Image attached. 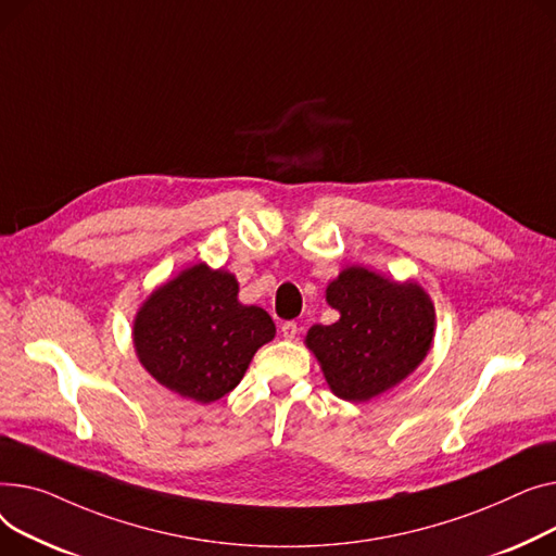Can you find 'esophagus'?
Here are the masks:
<instances>
[{
  "label": "esophagus",
  "instance_id": "esophagus-1",
  "mask_svg": "<svg viewBox=\"0 0 556 556\" xmlns=\"http://www.w3.org/2000/svg\"><path fill=\"white\" fill-rule=\"evenodd\" d=\"M280 332H282V337L287 339V341H291V339H296V334H299V325L293 323V320H287V323H282V328H280Z\"/></svg>",
  "mask_w": 556,
  "mask_h": 556
}]
</instances>
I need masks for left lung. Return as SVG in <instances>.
<instances>
[{
	"label": "left lung",
	"instance_id": "8db88e82",
	"mask_svg": "<svg viewBox=\"0 0 556 556\" xmlns=\"http://www.w3.org/2000/svg\"><path fill=\"white\" fill-rule=\"evenodd\" d=\"M325 301L339 320L312 325L305 345L339 400L364 404L388 393L433 348L435 305L415 280L352 265L328 282Z\"/></svg>",
	"mask_w": 556,
	"mask_h": 556
}]
</instances>
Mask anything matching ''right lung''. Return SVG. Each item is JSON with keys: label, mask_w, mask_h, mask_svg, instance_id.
Returning <instances> with one entry per match:
<instances>
[{"label": "right lung", "mask_w": 556, "mask_h": 556, "mask_svg": "<svg viewBox=\"0 0 556 556\" xmlns=\"http://www.w3.org/2000/svg\"><path fill=\"white\" fill-rule=\"evenodd\" d=\"M228 269L194 263L154 287L137 309L139 364L170 393L211 404L242 381L253 354L276 337L271 316L238 299Z\"/></svg>", "instance_id": "obj_1"}]
</instances>
